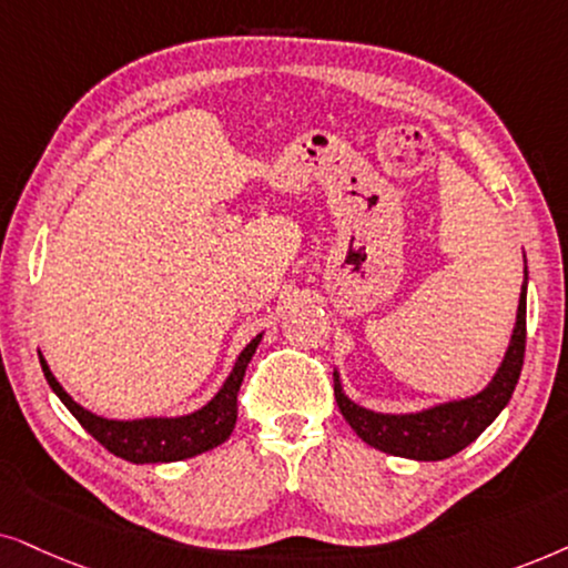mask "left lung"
Instances as JSON below:
<instances>
[{"label": "left lung", "instance_id": "left-lung-1", "mask_svg": "<svg viewBox=\"0 0 568 568\" xmlns=\"http://www.w3.org/2000/svg\"><path fill=\"white\" fill-rule=\"evenodd\" d=\"M525 339H527V267L525 283H521L517 324H514L506 355L478 395L449 399V403L426 407L418 413H376L368 407L355 405L343 392V382L335 374V399L343 418L358 434L368 447L387 452L395 457L418 459V463H436L463 452L473 444L496 415L509 405L511 392L517 387L521 363H525Z\"/></svg>", "mask_w": 568, "mask_h": 568}]
</instances>
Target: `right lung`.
<instances>
[{
  "label": "right lung",
  "instance_id": "obj_1",
  "mask_svg": "<svg viewBox=\"0 0 568 568\" xmlns=\"http://www.w3.org/2000/svg\"><path fill=\"white\" fill-rule=\"evenodd\" d=\"M260 339L262 335H256L252 343L241 351L236 363H233V372L229 374V379L223 382V387L217 389V395L210 399L205 407H200V410L189 415H179V418L113 420V418H103V415L90 413L67 395L62 384L57 382V376L51 374L49 363L41 353H38V358H41L43 376H47L49 387L54 389V395L62 399L67 410L80 420V426L85 428L98 444H103L111 455H116L134 465L179 463V459L196 457L202 455V452L221 447L225 438L233 434V426H236V415H239L236 395H239L241 382H244L248 361H252V355L256 353V345H260Z\"/></svg>",
  "mask_w": 568,
  "mask_h": 568
}]
</instances>
